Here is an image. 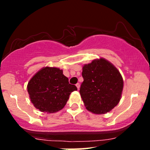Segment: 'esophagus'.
<instances>
[{"label":"esophagus","instance_id":"obj_1","mask_svg":"<svg viewBox=\"0 0 150 150\" xmlns=\"http://www.w3.org/2000/svg\"><path fill=\"white\" fill-rule=\"evenodd\" d=\"M76 87H77V89H80V84H79V83H77V84H76Z\"/></svg>","mask_w":150,"mask_h":150}]
</instances>
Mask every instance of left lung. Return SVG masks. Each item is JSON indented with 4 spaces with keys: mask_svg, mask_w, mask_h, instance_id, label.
<instances>
[{
    "mask_svg": "<svg viewBox=\"0 0 150 150\" xmlns=\"http://www.w3.org/2000/svg\"><path fill=\"white\" fill-rule=\"evenodd\" d=\"M80 93L86 108L95 114L109 112L119 103L123 88L120 72L107 60L95 59L82 68Z\"/></svg>",
    "mask_w": 150,
    "mask_h": 150,
    "instance_id": "1",
    "label": "left lung"
}]
</instances>
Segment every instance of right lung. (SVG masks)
Here are the masks:
<instances>
[{
  "instance_id": "add662e5",
  "label": "right lung",
  "mask_w": 150,
  "mask_h": 150,
  "mask_svg": "<svg viewBox=\"0 0 150 150\" xmlns=\"http://www.w3.org/2000/svg\"><path fill=\"white\" fill-rule=\"evenodd\" d=\"M77 90L58 68L45 67L31 78L27 92L34 107L46 113H56L66 104L70 94Z\"/></svg>"
}]
</instances>
